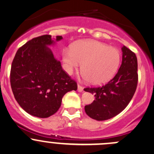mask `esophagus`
Returning a JSON list of instances; mask_svg holds the SVG:
<instances>
[{
	"label": "esophagus",
	"instance_id": "obj_1",
	"mask_svg": "<svg viewBox=\"0 0 154 154\" xmlns=\"http://www.w3.org/2000/svg\"><path fill=\"white\" fill-rule=\"evenodd\" d=\"M77 91H78V92H82V91H83V87L78 85H77Z\"/></svg>",
	"mask_w": 154,
	"mask_h": 154
}]
</instances>
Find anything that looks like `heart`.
<instances>
[{"mask_svg":"<svg viewBox=\"0 0 154 154\" xmlns=\"http://www.w3.org/2000/svg\"><path fill=\"white\" fill-rule=\"evenodd\" d=\"M64 69L72 74L82 63V77L92 85L106 83L115 76L121 63L117 48L102 42L85 40L77 42L62 54Z\"/></svg>","mask_w":154,"mask_h":154,"instance_id":"obj_1","label":"heart"}]
</instances>
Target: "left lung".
I'll return each mask as SVG.
<instances>
[{"mask_svg":"<svg viewBox=\"0 0 154 154\" xmlns=\"http://www.w3.org/2000/svg\"><path fill=\"white\" fill-rule=\"evenodd\" d=\"M121 50L122 63L112 80L102 87L84 89L96 97L91 104L85 106V111L96 121L110 119L122 112L136 91L138 81L136 55L125 46Z\"/></svg>","mask_w":154,"mask_h":154,"instance_id":"1","label":"left lung"}]
</instances>
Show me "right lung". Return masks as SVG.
I'll use <instances>...</instances> for the list:
<instances>
[{
  "mask_svg": "<svg viewBox=\"0 0 154 154\" xmlns=\"http://www.w3.org/2000/svg\"><path fill=\"white\" fill-rule=\"evenodd\" d=\"M63 39L44 35L25 43L17 52L10 82L20 106L31 116L45 118L55 114L67 92L77 89L49 47Z\"/></svg>",
  "mask_w": 154,
  "mask_h": 154,
  "instance_id": "1",
  "label": "right lung"
}]
</instances>
